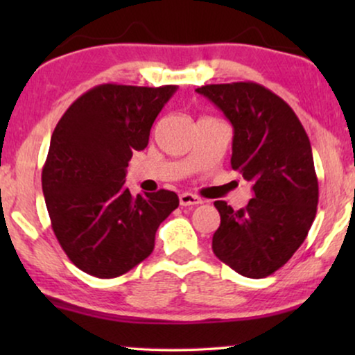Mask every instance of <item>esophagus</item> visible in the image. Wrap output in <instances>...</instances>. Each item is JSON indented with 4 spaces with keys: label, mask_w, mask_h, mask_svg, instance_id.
I'll return each instance as SVG.
<instances>
[{
    "label": "esophagus",
    "mask_w": 355,
    "mask_h": 355,
    "mask_svg": "<svg viewBox=\"0 0 355 355\" xmlns=\"http://www.w3.org/2000/svg\"><path fill=\"white\" fill-rule=\"evenodd\" d=\"M179 203H181L182 207H192V205H200L202 203V198L193 196L191 192H184L179 196Z\"/></svg>",
    "instance_id": "obj_1"
}]
</instances>
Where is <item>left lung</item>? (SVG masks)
Instances as JSON below:
<instances>
[{
  "label": "left lung",
  "mask_w": 355,
  "mask_h": 355,
  "mask_svg": "<svg viewBox=\"0 0 355 355\" xmlns=\"http://www.w3.org/2000/svg\"><path fill=\"white\" fill-rule=\"evenodd\" d=\"M234 129L231 166L252 184L245 208L216 200L211 249L247 278L279 270L302 245L317 215L318 179L309 135L293 108L255 82L198 87Z\"/></svg>",
  "instance_id": "1"
}]
</instances>
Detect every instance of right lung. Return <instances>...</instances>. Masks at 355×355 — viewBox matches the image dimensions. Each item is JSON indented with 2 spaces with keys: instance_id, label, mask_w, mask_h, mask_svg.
Instances as JSON below:
<instances>
[{
  "instance_id": "right-lung-1",
  "label": "right lung",
  "mask_w": 355,
  "mask_h": 355,
  "mask_svg": "<svg viewBox=\"0 0 355 355\" xmlns=\"http://www.w3.org/2000/svg\"><path fill=\"white\" fill-rule=\"evenodd\" d=\"M176 85H96L53 130L42 171L51 227L77 268L96 278L128 273L153 252L158 226L176 210L171 191L132 196L124 186L134 150Z\"/></svg>"
}]
</instances>
